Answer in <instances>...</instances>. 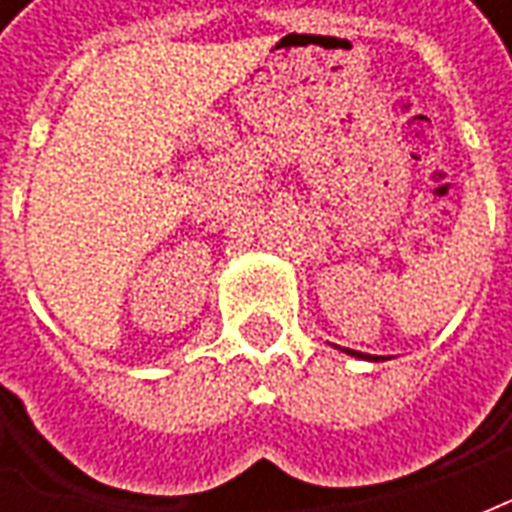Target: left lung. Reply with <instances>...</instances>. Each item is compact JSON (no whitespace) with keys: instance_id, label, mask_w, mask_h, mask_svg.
Segmentation results:
<instances>
[{"instance_id":"1","label":"left lung","mask_w":512,"mask_h":512,"mask_svg":"<svg viewBox=\"0 0 512 512\" xmlns=\"http://www.w3.org/2000/svg\"><path fill=\"white\" fill-rule=\"evenodd\" d=\"M345 354H351V356H362V359H373L370 354H359V351H351V348H343Z\"/></svg>"}]
</instances>
